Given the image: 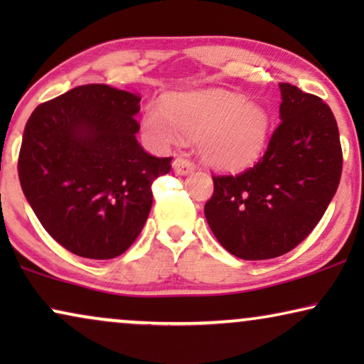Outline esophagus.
I'll list each match as a JSON object with an SVG mask.
<instances>
[{
  "label": "esophagus",
  "mask_w": 364,
  "mask_h": 364,
  "mask_svg": "<svg viewBox=\"0 0 364 364\" xmlns=\"http://www.w3.org/2000/svg\"><path fill=\"white\" fill-rule=\"evenodd\" d=\"M172 167H173V172L178 173V176H188V173L196 171V166L183 157H177L176 161L172 162Z\"/></svg>",
  "instance_id": "1"
}]
</instances>
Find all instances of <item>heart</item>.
<instances>
[{
	"mask_svg": "<svg viewBox=\"0 0 364 364\" xmlns=\"http://www.w3.org/2000/svg\"><path fill=\"white\" fill-rule=\"evenodd\" d=\"M273 117L260 102L227 89H198L151 104L142 117V132L152 146L168 147L182 137L197 139L198 154L220 171H243L267 149Z\"/></svg>",
	"mask_w": 364,
	"mask_h": 364,
	"instance_id": "heart-1",
	"label": "heart"
}]
</instances>
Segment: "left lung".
<instances>
[{
  "mask_svg": "<svg viewBox=\"0 0 364 364\" xmlns=\"http://www.w3.org/2000/svg\"><path fill=\"white\" fill-rule=\"evenodd\" d=\"M280 126L267 152L238 176H213L208 227L242 260L285 255L305 240L336 193L343 154L331 109L313 94L280 84Z\"/></svg>",
  "mask_w": 364,
  "mask_h": 364,
  "instance_id": "1",
  "label": "left lung"
}]
</instances>
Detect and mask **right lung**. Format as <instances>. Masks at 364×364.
Returning <instances> with one entry per match:
<instances>
[{"mask_svg": "<svg viewBox=\"0 0 364 364\" xmlns=\"http://www.w3.org/2000/svg\"><path fill=\"white\" fill-rule=\"evenodd\" d=\"M139 102L137 94L86 84L28 119L18 159L23 193L74 255H122L151 212L152 182L171 172V157H154L137 142Z\"/></svg>", "mask_w": 364, "mask_h": 364, "instance_id": "add662e5", "label": "right lung"}]
</instances>
